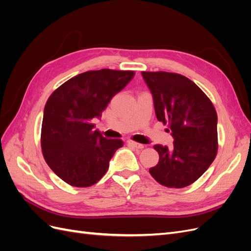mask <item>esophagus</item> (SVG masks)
I'll list each match as a JSON object with an SVG mask.
<instances>
[{"label":"esophagus","mask_w":251,"mask_h":251,"mask_svg":"<svg viewBox=\"0 0 251 251\" xmlns=\"http://www.w3.org/2000/svg\"><path fill=\"white\" fill-rule=\"evenodd\" d=\"M127 144H128V146H130V147H132V148H134V149H137V150H142V149H144L143 144L138 143V142H135V141H132V140H128V141H127Z\"/></svg>","instance_id":"1"}]
</instances>
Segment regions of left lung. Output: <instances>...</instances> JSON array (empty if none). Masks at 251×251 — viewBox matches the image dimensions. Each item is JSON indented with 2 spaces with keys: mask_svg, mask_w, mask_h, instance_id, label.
I'll return each mask as SVG.
<instances>
[{
  "mask_svg": "<svg viewBox=\"0 0 251 251\" xmlns=\"http://www.w3.org/2000/svg\"><path fill=\"white\" fill-rule=\"evenodd\" d=\"M153 95L156 117L169 124L173 147L156 144L159 162L150 169L157 182L182 188L194 183L215 160L218 116L214 104L194 81L177 73L142 72Z\"/></svg>",
  "mask_w": 251,
  "mask_h": 251,
  "instance_id": "1",
  "label": "left lung"
}]
</instances>
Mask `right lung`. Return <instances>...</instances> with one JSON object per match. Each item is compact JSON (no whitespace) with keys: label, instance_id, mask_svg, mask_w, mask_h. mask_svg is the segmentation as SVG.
Returning a JSON list of instances; mask_svg holds the SVG:
<instances>
[{"label":"right lung","instance_id":"add662e5","mask_svg":"<svg viewBox=\"0 0 251 251\" xmlns=\"http://www.w3.org/2000/svg\"><path fill=\"white\" fill-rule=\"evenodd\" d=\"M134 71L101 69L72 77L53 92L45 105L42 151L49 168L66 183L88 187L109 169L120 139L94 131L92 119L101 116L112 97L133 77Z\"/></svg>","mask_w":251,"mask_h":251}]
</instances>
